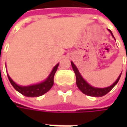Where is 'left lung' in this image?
<instances>
[{"mask_svg": "<svg viewBox=\"0 0 127 127\" xmlns=\"http://www.w3.org/2000/svg\"><path fill=\"white\" fill-rule=\"evenodd\" d=\"M113 37L115 39L114 36L112 33V32L110 30H108ZM71 65H72V67H73V70L76 74V85L78 87V88L85 95H88L89 96H93V97H101L104 95H106L107 93H108L112 89L114 88L115 86L116 85V84L118 82L119 79H120V77H121V73L119 75V76L118 77V79H116V81L114 83L110 85V87H107V88H94L93 86H91L90 85H89L88 83L84 79V78L82 76V75L80 74L78 68L76 67V66L73 64V62H71ZM122 73V72H121Z\"/></svg>", "mask_w": 127, "mask_h": 127, "instance_id": "8db88e82", "label": "left lung"}]
</instances>
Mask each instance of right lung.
Masks as SVG:
<instances>
[{
  "instance_id": "add662e5",
  "label": "right lung",
  "mask_w": 127,
  "mask_h": 127,
  "mask_svg": "<svg viewBox=\"0 0 127 127\" xmlns=\"http://www.w3.org/2000/svg\"><path fill=\"white\" fill-rule=\"evenodd\" d=\"M58 66H59V63L57 64L54 67L51 73L46 78L45 80H44L43 82L38 83V84H34V85H29V86L19 85L13 81L8 73H7V76H8V78H9L10 83L12 84L14 88L17 91H18L19 93H20L22 95L27 96V97H38V96H40V95L45 94V93H47L50 89L52 88V86L54 85V74H55V73L58 68Z\"/></svg>"
}]
</instances>
